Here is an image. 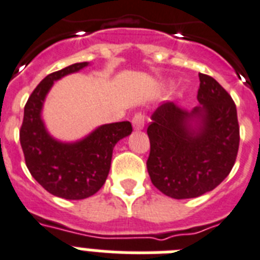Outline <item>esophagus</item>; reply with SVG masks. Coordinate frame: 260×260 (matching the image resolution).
Masks as SVG:
<instances>
[{
    "instance_id": "esophagus-1",
    "label": "esophagus",
    "mask_w": 260,
    "mask_h": 260,
    "mask_svg": "<svg viewBox=\"0 0 260 260\" xmlns=\"http://www.w3.org/2000/svg\"><path fill=\"white\" fill-rule=\"evenodd\" d=\"M132 125L136 131H141L145 125V116H144L143 113H136L132 119Z\"/></svg>"
}]
</instances>
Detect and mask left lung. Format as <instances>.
<instances>
[{"label":"left lung","instance_id":"left-lung-1","mask_svg":"<svg viewBox=\"0 0 260 260\" xmlns=\"http://www.w3.org/2000/svg\"><path fill=\"white\" fill-rule=\"evenodd\" d=\"M198 106L187 111L173 102L153 113L147 134V169L152 184L176 200L213 190L234 167L239 148L237 107L226 89L200 74Z\"/></svg>","mask_w":260,"mask_h":260}]
</instances>
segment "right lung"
I'll return each mask as SVG.
<instances>
[{"label": "right lung", "mask_w": 260, "mask_h": 260, "mask_svg": "<svg viewBox=\"0 0 260 260\" xmlns=\"http://www.w3.org/2000/svg\"><path fill=\"white\" fill-rule=\"evenodd\" d=\"M88 64L75 63L46 76L26 103L19 131L26 167L32 177L52 196L66 200H83L96 193L110 173L113 148L132 134L129 121H119L98 126L76 141H62L50 135L42 117L47 93L54 82Z\"/></svg>", "instance_id": "1"}]
</instances>
